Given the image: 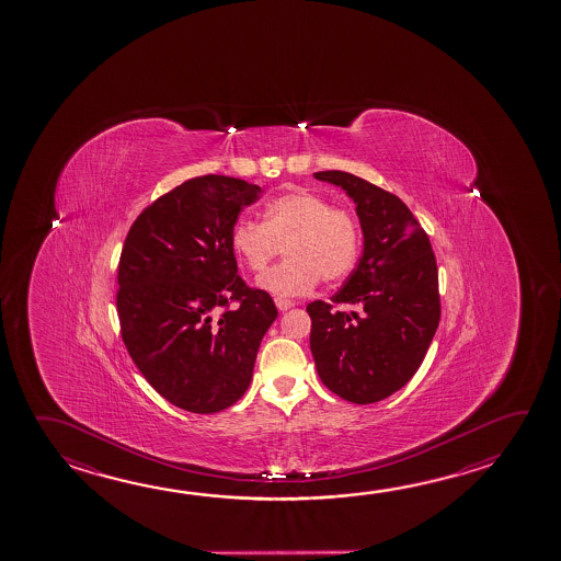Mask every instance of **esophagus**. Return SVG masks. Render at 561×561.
Masks as SVG:
<instances>
[{
	"instance_id": "34e87169",
	"label": "esophagus",
	"mask_w": 561,
	"mask_h": 561,
	"mask_svg": "<svg viewBox=\"0 0 561 561\" xmlns=\"http://www.w3.org/2000/svg\"><path fill=\"white\" fill-rule=\"evenodd\" d=\"M276 305L279 311H287V309H291L294 307V301L291 299H284V297H276Z\"/></svg>"
}]
</instances>
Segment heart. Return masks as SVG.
Returning <instances> with one entry per match:
<instances>
[{
  "mask_svg": "<svg viewBox=\"0 0 561 561\" xmlns=\"http://www.w3.org/2000/svg\"><path fill=\"white\" fill-rule=\"evenodd\" d=\"M262 217V222L238 218L230 244L254 274L266 272L285 247L284 264L260 279L270 294L304 295L319 279L336 284L353 272L360 252V230L348 210L334 208L313 191L295 188L266 203Z\"/></svg>",
  "mask_w": 561,
  "mask_h": 561,
  "instance_id": "1",
  "label": "heart"
}]
</instances>
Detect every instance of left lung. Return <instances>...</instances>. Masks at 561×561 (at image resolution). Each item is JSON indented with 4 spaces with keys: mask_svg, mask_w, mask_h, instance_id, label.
Here are the masks:
<instances>
[{
    "mask_svg": "<svg viewBox=\"0 0 561 561\" xmlns=\"http://www.w3.org/2000/svg\"><path fill=\"white\" fill-rule=\"evenodd\" d=\"M314 179L353 198L364 237L358 266L331 304L307 305L314 366L346 402H380L410 382L437 331L435 254L412 210L392 193L344 171H319Z\"/></svg>",
    "mask_w": 561,
    "mask_h": 561,
    "instance_id": "1",
    "label": "left lung"
}]
</instances>
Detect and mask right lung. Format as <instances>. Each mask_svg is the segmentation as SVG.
<instances>
[{
  "mask_svg": "<svg viewBox=\"0 0 561 561\" xmlns=\"http://www.w3.org/2000/svg\"><path fill=\"white\" fill-rule=\"evenodd\" d=\"M260 195L242 179H188L136 218L122 248V339L144 378L181 410L237 403L276 321L270 294L238 276L230 244L238 215Z\"/></svg>",
  "mask_w": 561,
  "mask_h": 561,
  "instance_id": "1",
  "label": "right lung"
}]
</instances>
